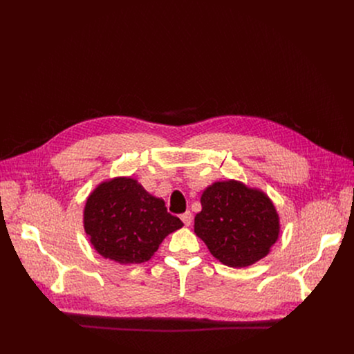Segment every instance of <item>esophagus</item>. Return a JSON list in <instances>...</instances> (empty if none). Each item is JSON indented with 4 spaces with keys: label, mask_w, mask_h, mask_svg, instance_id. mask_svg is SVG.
<instances>
[{
    "label": "esophagus",
    "mask_w": 354,
    "mask_h": 354,
    "mask_svg": "<svg viewBox=\"0 0 354 354\" xmlns=\"http://www.w3.org/2000/svg\"><path fill=\"white\" fill-rule=\"evenodd\" d=\"M192 213L190 212H186V213H183V214H180V220L183 221V224L187 227V225H190V223H192Z\"/></svg>",
    "instance_id": "1"
}]
</instances>
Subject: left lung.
I'll list each match as a JSON object with an SVG mask.
<instances>
[{
    "label": "left lung",
    "instance_id": "1",
    "mask_svg": "<svg viewBox=\"0 0 354 354\" xmlns=\"http://www.w3.org/2000/svg\"><path fill=\"white\" fill-rule=\"evenodd\" d=\"M194 234L212 255L230 268H246L265 258L280 232L270 198L236 180L216 182L201 194Z\"/></svg>",
    "mask_w": 354,
    "mask_h": 354
}]
</instances>
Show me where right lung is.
Here are the masks:
<instances>
[{
	"label": "right lung",
	"mask_w": 354,
	"mask_h": 354,
	"mask_svg": "<svg viewBox=\"0 0 354 354\" xmlns=\"http://www.w3.org/2000/svg\"><path fill=\"white\" fill-rule=\"evenodd\" d=\"M183 223L136 179L100 183L86 198L84 228L99 255L122 265L147 262Z\"/></svg>",
	"instance_id": "1"
}]
</instances>
